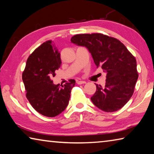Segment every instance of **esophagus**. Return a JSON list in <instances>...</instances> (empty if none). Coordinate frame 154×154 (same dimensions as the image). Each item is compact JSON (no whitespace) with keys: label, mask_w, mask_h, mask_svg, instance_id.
<instances>
[{"label":"esophagus","mask_w":154,"mask_h":154,"mask_svg":"<svg viewBox=\"0 0 154 154\" xmlns=\"http://www.w3.org/2000/svg\"><path fill=\"white\" fill-rule=\"evenodd\" d=\"M86 82H85V81H77V84L79 85H81V84H84V83H85Z\"/></svg>","instance_id":"34e87169"}]
</instances>
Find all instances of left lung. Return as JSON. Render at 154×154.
<instances>
[{
	"label": "left lung",
	"instance_id": "obj_1",
	"mask_svg": "<svg viewBox=\"0 0 154 154\" xmlns=\"http://www.w3.org/2000/svg\"><path fill=\"white\" fill-rule=\"evenodd\" d=\"M71 43L86 48L96 66L106 74L105 87L96 84L91 97L94 105L106 112H114L126 105L133 94L138 79L137 61L123 43L100 33L76 35Z\"/></svg>",
	"mask_w": 154,
	"mask_h": 154
}]
</instances>
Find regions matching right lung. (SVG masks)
I'll return each mask as SVG.
<instances>
[{
    "label": "right lung",
    "instance_id": "right-lung-1",
    "mask_svg": "<svg viewBox=\"0 0 154 154\" xmlns=\"http://www.w3.org/2000/svg\"><path fill=\"white\" fill-rule=\"evenodd\" d=\"M60 64V54L52 46L51 41H48L28 57L23 72L26 98L32 107L44 116L51 118L64 111L75 85L74 79L64 85L54 84L51 79Z\"/></svg>",
    "mask_w": 154,
    "mask_h": 154
}]
</instances>
